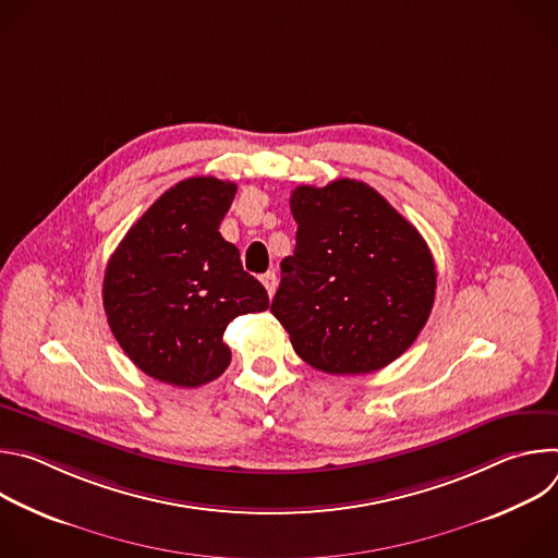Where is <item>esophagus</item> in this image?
Instances as JSON below:
<instances>
[{
    "instance_id": "obj_1",
    "label": "esophagus",
    "mask_w": 558,
    "mask_h": 558,
    "mask_svg": "<svg viewBox=\"0 0 558 558\" xmlns=\"http://www.w3.org/2000/svg\"><path fill=\"white\" fill-rule=\"evenodd\" d=\"M260 282L265 284V289H267L269 298H274V293H276V287H278V276H276L274 271H267V274L260 278Z\"/></svg>"
}]
</instances>
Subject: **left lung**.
Here are the masks:
<instances>
[{"instance_id": "1", "label": "left lung", "mask_w": 558, "mask_h": 558, "mask_svg": "<svg viewBox=\"0 0 558 558\" xmlns=\"http://www.w3.org/2000/svg\"><path fill=\"white\" fill-rule=\"evenodd\" d=\"M295 250L280 263L271 313L293 351L331 375H366L424 329L437 271L422 233L371 185L338 179L289 198Z\"/></svg>"}]
</instances>
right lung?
Listing matches in <instances>:
<instances>
[{"label":"right lung","mask_w":558,"mask_h":558,"mask_svg":"<svg viewBox=\"0 0 558 558\" xmlns=\"http://www.w3.org/2000/svg\"><path fill=\"white\" fill-rule=\"evenodd\" d=\"M235 183L194 177L170 187L130 227L108 260L104 308L125 355L149 377L194 388L225 373L222 342L238 315L269 308L218 227Z\"/></svg>","instance_id":"obj_1"}]
</instances>
